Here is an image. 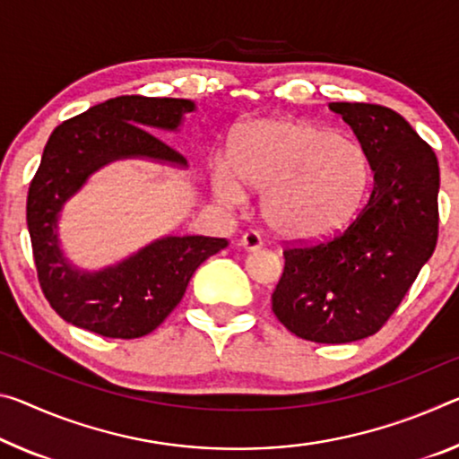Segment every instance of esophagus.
I'll list each match as a JSON object with an SVG mask.
<instances>
[{
	"mask_svg": "<svg viewBox=\"0 0 459 459\" xmlns=\"http://www.w3.org/2000/svg\"><path fill=\"white\" fill-rule=\"evenodd\" d=\"M261 235L259 232H255V230H247L245 235L241 237V247L243 249H247V251H255V249H259L261 247Z\"/></svg>",
	"mask_w": 459,
	"mask_h": 459,
	"instance_id": "1",
	"label": "esophagus"
}]
</instances>
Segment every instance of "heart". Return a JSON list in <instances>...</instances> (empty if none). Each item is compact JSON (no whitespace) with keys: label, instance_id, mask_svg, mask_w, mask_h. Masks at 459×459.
<instances>
[{"label":"heart","instance_id":"obj_1","mask_svg":"<svg viewBox=\"0 0 459 459\" xmlns=\"http://www.w3.org/2000/svg\"><path fill=\"white\" fill-rule=\"evenodd\" d=\"M251 187L264 195L269 227L290 241H318L358 214L372 184V163L358 141L296 120H261L245 126L232 151V169L221 163L214 190L243 204Z\"/></svg>","mask_w":459,"mask_h":459}]
</instances>
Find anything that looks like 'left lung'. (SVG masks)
Instances as JSON below:
<instances>
[{
  "instance_id": "left-lung-1",
  "label": "left lung",
  "mask_w": 459,
  "mask_h": 459,
  "mask_svg": "<svg viewBox=\"0 0 459 459\" xmlns=\"http://www.w3.org/2000/svg\"><path fill=\"white\" fill-rule=\"evenodd\" d=\"M366 149L374 187L333 237L283 247L272 310L296 337L351 343L394 315L439 237V165L403 116L377 104L333 101Z\"/></svg>"
}]
</instances>
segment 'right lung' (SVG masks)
Segmentation results:
<instances>
[{
    "instance_id": "1",
    "label": "right lung",
    "mask_w": 459,
    "mask_h": 459,
    "mask_svg": "<svg viewBox=\"0 0 459 459\" xmlns=\"http://www.w3.org/2000/svg\"><path fill=\"white\" fill-rule=\"evenodd\" d=\"M190 100L120 96L73 116L50 134L28 187L26 222L42 294L65 321L110 339L155 331L181 302L204 261L227 238L167 237L100 273H79L61 257L56 214L98 167L122 157L186 163L149 128H178Z\"/></svg>"
}]
</instances>
